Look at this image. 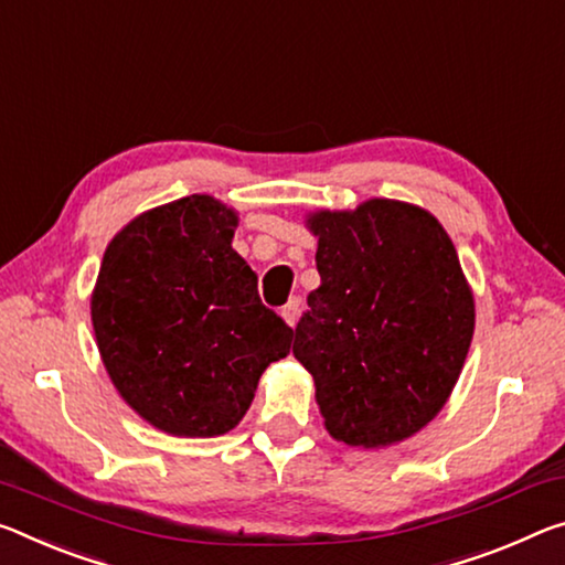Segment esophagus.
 Listing matches in <instances>:
<instances>
[{"label":"esophagus","instance_id":"1","mask_svg":"<svg viewBox=\"0 0 565 565\" xmlns=\"http://www.w3.org/2000/svg\"><path fill=\"white\" fill-rule=\"evenodd\" d=\"M299 311H301V297H291L289 301H286L281 307V317H284L286 324H289V327L297 324Z\"/></svg>","mask_w":565,"mask_h":565}]
</instances>
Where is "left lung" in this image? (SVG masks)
Here are the masks:
<instances>
[{"label":"left lung","instance_id":"obj_1","mask_svg":"<svg viewBox=\"0 0 565 565\" xmlns=\"http://www.w3.org/2000/svg\"><path fill=\"white\" fill-rule=\"evenodd\" d=\"M321 286L294 329L331 437L380 447L425 427L468 356L476 303L450 236L415 205L374 199L309 218Z\"/></svg>","mask_w":565,"mask_h":565}]
</instances>
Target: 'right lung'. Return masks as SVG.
<instances>
[{"mask_svg": "<svg viewBox=\"0 0 565 565\" xmlns=\"http://www.w3.org/2000/svg\"><path fill=\"white\" fill-rule=\"evenodd\" d=\"M236 213L211 195L128 223L103 256L93 327L125 402L163 433L213 437L238 425L294 329L264 307L234 248Z\"/></svg>", "mask_w": 565, "mask_h": 565, "instance_id": "1", "label": "right lung"}]
</instances>
